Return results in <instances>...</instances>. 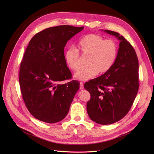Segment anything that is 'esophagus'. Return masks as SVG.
I'll list each match as a JSON object with an SVG mask.
<instances>
[{
  "mask_svg": "<svg viewBox=\"0 0 154 154\" xmlns=\"http://www.w3.org/2000/svg\"><path fill=\"white\" fill-rule=\"evenodd\" d=\"M80 88L81 90H83L84 88V85H83V83L82 82L80 83Z\"/></svg>",
  "mask_w": 154,
  "mask_h": 154,
  "instance_id": "34e87169",
  "label": "esophagus"
}]
</instances>
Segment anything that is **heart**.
<instances>
[{
	"label": "heart",
	"mask_w": 154,
	"mask_h": 154,
	"mask_svg": "<svg viewBox=\"0 0 154 154\" xmlns=\"http://www.w3.org/2000/svg\"><path fill=\"white\" fill-rule=\"evenodd\" d=\"M78 48L83 56H88V66L80 69L75 74L79 80L86 81L94 78L98 73L103 74L112 68L118 54V46L115 40L104 38L97 34H89L82 38ZM64 60L68 66L76 71L80 68V57L78 51L73 48L65 52Z\"/></svg>",
	"instance_id": "b5f03b06"
}]
</instances>
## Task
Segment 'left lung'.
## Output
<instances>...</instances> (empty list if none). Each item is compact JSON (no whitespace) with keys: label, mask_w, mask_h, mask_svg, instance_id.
Instances as JSON below:
<instances>
[{"label":"left lung","mask_w":154,"mask_h":154,"mask_svg":"<svg viewBox=\"0 0 154 154\" xmlns=\"http://www.w3.org/2000/svg\"><path fill=\"white\" fill-rule=\"evenodd\" d=\"M102 31L119 41L116 60L107 72L86 82L85 90L91 94L86 109L90 119L102 125L112 124L123 118L133 105L139 88V64L130 42L119 33Z\"/></svg>","instance_id":"1"}]
</instances>
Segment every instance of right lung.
Returning a JSON list of instances; mask_svg holds the SVG:
<instances>
[{
  "mask_svg": "<svg viewBox=\"0 0 154 154\" xmlns=\"http://www.w3.org/2000/svg\"><path fill=\"white\" fill-rule=\"evenodd\" d=\"M83 27L59 26L36 33L30 41L19 71V84L29 112L47 123L63 120L69 110L80 83L69 79L72 74L64 60L67 42Z\"/></svg>",
  "mask_w": 154,
  "mask_h": 154,
  "instance_id": "right-lung-1",
  "label": "right lung"
}]
</instances>
